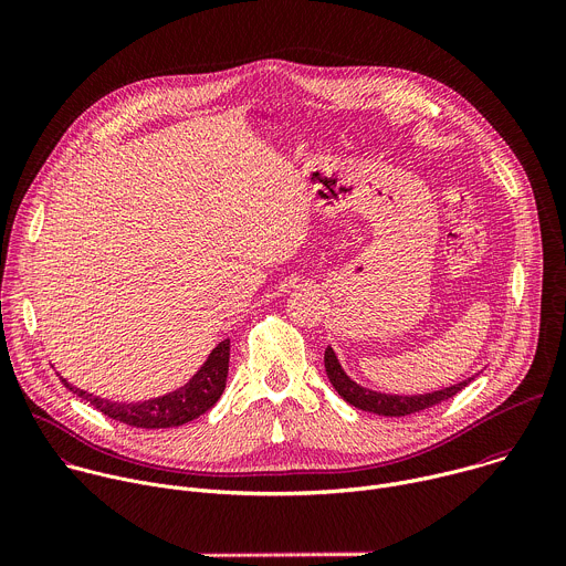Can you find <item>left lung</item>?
Wrapping results in <instances>:
<instances>
[{"label":"left lung","mask_w":566,"mask_h":566,"mask_svg":"<svg viewBox=\"0 0 566 566\" xmlns=\"http://www.w3.org/2000/svg\"><path fill=\"white\" fill-rule=\"evenodd\" d=\"M325 369H327V376H329L332 385L349 402V406H354L358 410H365V412L382 415V417H408V415L428 410L432 406H439V402L452 398L454 394H459L472 380V378H468L459 385H452V387H446V389H439V391H432V394H421V396L378 394V391H371V389H365V387L356 385L343 371V367H340L332 347H327V352H325Z\"/></svg>","instance_id":"left-lung-1"}]
</instances>
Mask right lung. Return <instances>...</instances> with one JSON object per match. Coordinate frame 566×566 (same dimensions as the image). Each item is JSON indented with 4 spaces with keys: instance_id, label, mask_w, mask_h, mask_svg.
<instances>
[{
    "instance_id": "obj_1",
    "label": "right lung",
    "mask_w": 566,
    "mask_h": 566,
    "mask_svg": "<svg viewBox=\"0 0 566 566\" xmlns=\"http://www.w3.org/2000/svg\"><path fill=\"white\" fill-rule=\"evenodd\" d=\"M228 358H230V340L219 343L203 367L192 376L190 382H186L181 389L158 396L151 400L143 402H114L94 394H87L83 389H77L69 385L64 378V387H69L73 394H77L83 400L92 402L96 410H101L105 417L116 419L125 426L132 428H177L188 421L199 419L206 415L219 396L223 394L226 387V376H228Z\"/></svg>"
}]
</instances>
